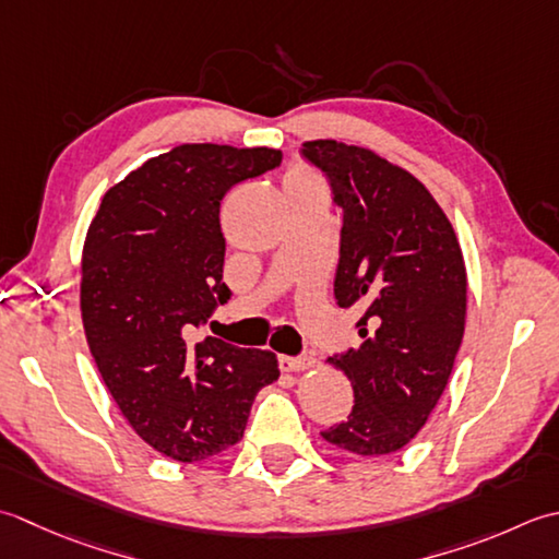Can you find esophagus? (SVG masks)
I'll return each mask as SVG.
<instances>
[{"mask_svg": "<svg viewBox=\"0 0 559 559\" xmlns=\"http://www.w3.org/2000/svg\"><path fill=\"white\" fill-rule=\"evenodd\" d=\"M313 357H280V369L282 371H306L316 367Z\"/></svg>", "mask_w": 559, "mask_h": 559, "instance_id": "obj_1", "label": "esophagus"}]
</instances>
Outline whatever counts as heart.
<instances>
[{"mask_svg": "<svg viewBox=\"0 0 559 559\" xmlns=\"http://www.w3.org/2000/svg\"><path fill=\"white\" fill-rule=\"evenodd\" d=\"M287 183H318V178L311 174V170L294 168L287 178Z\"/></svg>", "mask_w": 559, "mask_h": 559, "instance_id": "heart-1", "label": "heart"}]
</instances>
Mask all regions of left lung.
Returning <instances> with one entry per match:
<instances>
[{"label": "left lung", "instance_id": "left-lung-1", "mask_svg": "<svg viewBox=\"0 0 559 559\" xmlns=\"http://www.w3.org/2000/svg\"><path fill=\"white\" fill-rule=\"evenodd\" d=\"M343 210L335 299L357 306L359 349L328 357L355 407L321 437L357 455L407 447L447 389L465 330V263L431 192L405 168L364 146L304 142Z\"/></svg>", "mask_w": 559, "mask_h": 559}]
</instances>
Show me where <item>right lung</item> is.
<instances>
[{"instance_id":"add662e5","label":"right lung","mask_w":559,"mask_h":559,"mask_svg":"<svg viewBox=\"0 0 559 559\" xmlns=\"http://www.w3.org/2000/svg\"><path fill=\"white\" fill-rule=\"evenodd\" d=\"M267 146L180 144L112 186L82 255V321L122 417L152 449L195 463L243 437L277 357L195 330L229 301L222 198L280 166Z\"/></svg>"}]
</instances>
